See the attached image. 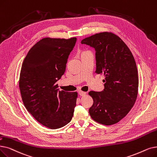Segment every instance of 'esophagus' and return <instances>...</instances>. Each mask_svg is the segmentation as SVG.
Masks as SVG:
<instances>
[{
    "instance_id": "obj_1",
    "label": "esophagus",
    "mask_w": 157,
    "mask_h": 157,
    "mask_svg": "<svg viewBox=\"0 0 157 157\" xmlns=\"http://www.w3.org/2000/svg\"><path fill=\"white\" fill-rule=\"evenodd\" d=\"M78 94L79 95H81V96H84V95H85L86 94V92H82V91H79L78 92Z\"/></svg>"
}]
</instances>
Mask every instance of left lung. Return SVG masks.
I'll return each instance as SVG.
<instances>
[{
	"instance_id": "8db88e82",
	"label": "left lung",
	"mask_w": 157,
	"mask_h": 157,
	"mask_svg": "<svg viewBox=\"0 0 157 157\" xmlns=\"http://www.w3.org/2000/svg\"><path fill=\"white\" fill-rule=\"evenodd\" d=\"M81 43L95 49L96 71L105 76V88L88 92L94 103L89 109L93 120L100 124L117 123L130 111L137 97L139 78L133 54L119 36L97 33Z\"/></svg>"
}]
</instances>
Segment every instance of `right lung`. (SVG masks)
<instances>
[{
    "mask_svg": "<svg viewBox=\"0 0 157 157\" xmlns=\"http://www.w3.org/2000/svg\"><path fill=\"white\" fill-rule=\"evenodd\" d=\"M76 40L43 38L22 63L19 88L23 103L38 122L51 129L63 127L73 117L78 94L59 90L56 82L65 71Z\"/></svg>",
    "mask_w": 157,
    "mask_h": 157,
    "instance_id": "add662e5",
    "label": "right lung"
}]
</instances>
